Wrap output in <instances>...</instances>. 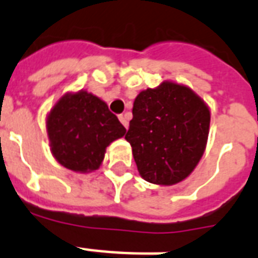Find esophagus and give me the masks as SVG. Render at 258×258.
I'll return each mask as SVG.
<instances>
[{"label":"esophagus","instance_id":"34e87169","mask_svg":"<svg viewBox=\"0 0 258 258\" xmlns=\"http://www.w3.org/2000/svg\"><path fill=\"white\" fill-rule=\"evenodd\" d=\"M119 120H120V123L124 125L125 128H128V120H127V117L124 115H119Z\"/></svg>","mask_w":258,"mask_h":258}]
</instances>
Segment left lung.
I'll return each instance as SVG.
<instances>
[{"label": "left lung", "mask_w": 258, "mask_h": 258, "mask_svg": "<svg viewBox=\"0 0 258 258\" xmlns=\"http://www.w3.org/2000/svg\"><path fill=\"white\" fill-rule=\"evenodd\" d=\"M210 109L190 87L162 82L135 97L125 141L145 180L172 186L184 180L204 155Z\"/></svg>", "instance_id": "1"}]
</instances>
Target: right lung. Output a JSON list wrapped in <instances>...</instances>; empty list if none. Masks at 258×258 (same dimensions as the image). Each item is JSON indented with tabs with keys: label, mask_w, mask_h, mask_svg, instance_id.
<instances>
[{
	"label": "right lung",
	"mask_w": 258,
	"mask_h": 258,
	"mask_svg": "<svg viewBox=\"0 0 258 258\" xmlns=\"http://www.w3.org/2000/svg\"><path fill=\"white\" fill-rule=\"evenodd\" d=\"M45 124L54 159L82 174L99 169L105 149L125 134L107 103L86 89L64 93L46 115Z\"/></svg>",
	"instance_id": "right-lung-1"
}]
</instances>
